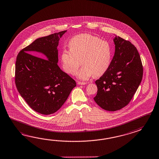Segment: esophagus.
<instances>
[{"label":"esophagus","mask_w":159,"mask_h":159,"mask_svg":"<svg viewBox=\"0 0 159 159\" xmlns=\"http://www.w3.org/2000/svg\"><path fill=\"white\" fill-rule=\"evenodd\" d=\"M87 84V83L85 82H80V81H78V84L79 85H85Z\"/></svg>","instance_id":"34e87169"}]
</instances>
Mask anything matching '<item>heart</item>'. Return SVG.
Segmentation results:
<instances>
[{
  "label": "heart",
  "instance_id": "b5f03b06",
  "mask_svg": "<svg viewBox=\"0 0 159 159\" xmlns=\"http://www.w3.org/2000/svg\"><path fill=\"white\" fill-rule=\"evenodd\" d=\"M70 49L63 48L60 59L64 71L74 75L81 63L83 66L76 74L78 78L86 80L93 75L104 74L110 67L112 50L109 43L98 37L84 33L75 36L69 42Z\"/></svg>",
  "mask_w": 159,
  "mask_h": 159
}]
</instances>
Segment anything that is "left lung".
<instances>
[{"mask_svg": "<svg viewBox=\"0 0 159 159\" xmlns=\"http://www.w3.org/2000/svg\"><path fill=\"white\" fill-rule=\"evenodd\" d=\"M115 52L107 71L96 80L94 100L103 110L116 111L127 106L141 83L143 67L140 56L131 42L116 36Z\"/></svg>", "mask_w": 159, "mask_h": 159, "instance_id": "1", "label": "left lung"}]
</instances>
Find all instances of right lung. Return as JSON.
<instances>
[{"mask_svg":"<svg viewBox=\"0 0 159 159\" xmlns=\"http://www.w3.org/2000/svg\"><path fill=\"white\" fill-rule=\"evenodd\" d=\"M66 31L36 39L21 49L16 57L15 81L18 92L32 110L42 115L59 110L76 86V81L57 63L59 40Z\"/></svg>","mask_w":159,"mask_h":159,"instance_id":"obj_1","label":"right lung"}]
</instances>
